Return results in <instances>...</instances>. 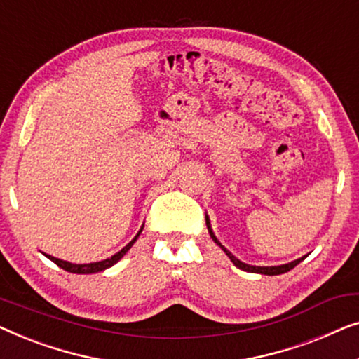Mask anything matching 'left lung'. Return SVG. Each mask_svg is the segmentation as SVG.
<instances>
[{
	"instance_id": "1",
	"label": "left lung",
	"mask_w": 359,
	"mask_h": 359,
	"mask_svg": "<svg viewBox=\"0 0 359 359\" xmlns=\"http://www.w3.org/2000/svg\"><path fill=\"white\" fill-rule=\"evenodd\" d=\"M205 225H208V230H209L210 237H212L214 242L217 243L219 247L224 250L225 255H227V257L230 258V262H232V263H233L235 266H237V268L243 269V271H248V273H259V274H268V276H276V274H283V273H287V271H291V269H292L294 266H297V264L301 263L304 258H306V257H302V258H299V259H294V262H291V263H286V264H279V266H252V264H247V263L240 262L238 258H235L233 255L230 253L229 250L225 248L224 245L220 243L217 238H215V235H214V232H212V229H210V222H209V217H208V215H205Z\"/></svg>"
}]
</instances>
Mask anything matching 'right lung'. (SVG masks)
<instances>
[{"label":"right lung","mask_w":359,"mask_h":359,"mask_svg":"<svg viewBox=\"0 0 359 359\" xmlns=\"http://www.w3.org/2000/svg\"><path fill=\"white\" fill-rule=\"evenodd\" d=\"M142 229H144V227H142ZM142 229L139 230V233H137L135 237L132 238L130 242L127 243L126 247L121 250V252H117L116 255H112L111 258L102 259V262L86 263V264H75V263H70V262H63V259H60V258L50 257V255H46V257H47L48 259H52V262L55 263L57 266L63 268V269H65V271H68V273H76V274H91V273H100V271H104V269L111 268L112 264H116L117 262H119V259H121L122 257H124V255H126L127 252H129V248L132 247V245L135 243V240L139 238V235H140V232H142Z\"/></svg>","instance_id":"1"}]
</instances>
